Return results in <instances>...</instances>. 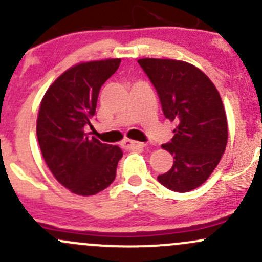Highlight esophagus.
Segmentation results:
<instances>
[{"instance_id": "esophagus-1", "label": "esophagus", "mask_w": 262, "mask_h": 262, "mask_svg": "<svg viewBox=\"0 0 262 262\" xmlns=\"http://www.w3.org/2000/svg\"><path fill=\"white\" fill-rule=\"evenodd\" d=\"M124 146H125L128 149H136V148H143L146 144L141 143V142L132 141V139H124Z\"/></svg>"}]
</instances>
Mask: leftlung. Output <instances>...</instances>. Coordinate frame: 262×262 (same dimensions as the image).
Returning a JSON list of instances; mask_svg holds the SVG:
<instances>
[{
  "label": "left lung",
  "mask_w": 262,
  "mask_h": 262,
  "mask_svg": "<svg viewBox=\"0 0 262 262\" xmlns=\"http://www.w3.org/2000/svg\"><path fill=\"white\" fill-rule=\"evenodd\" d=\"M138 63L157 91L163 115L178 124L171 142L162 144L173 165L158 181L172 191H191L208 180L226 150L228 124L221 95L187 62L143 58Z\"/></svg>",
  "instance_id": "8db88e82"
}]
</instances>
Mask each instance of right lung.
I'll return each instance as SVG.
<instances>
[{"instance_id":"right-lung-1","label":"right lung","mask_w":262,"mask_h":262,"mask_svg":"<svg viewBox=\"0 0 262 262\" xmlns=\"http://www.w3.org/2000/svg\"><path fill=\"white\" fill-rule=\"evenodd\" d=\"M120 58L82 62L68 68L47 90L40 102L36 136L44 161L57 181L82 196L106 189L123 156L118 146L89 137L100 89Z\"/></svg>"}]
</instances>
